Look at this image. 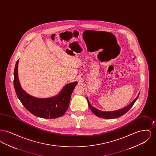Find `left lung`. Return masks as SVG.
<instances>
[{"mask_svg":"<svg viewBox=\"0 0 156 156\" xmlns=\"http://www.w3.org/2000/svg\"><path fill=\"white\" fill-rule=\"evenodd\" d=\"M139 96V94L138 95L137 97H136V98L129 105H128L127 106H126V107L122 109L113 112H103L99 111L95 108H94L93 106H92L90 104L88 98H87V101H88V104L89 108H90V111L93 112V113L94 115H95L96 116L99 117V118H105V119H115V118H119L120 116H122V115L125 114L126 112L132 107V106L135 103V102L136 101V100L137 99Z\"/></svg>","mask_w":156,"mask_h":156,"instance_id":"left-lung-1","label":"left lung"}]
</instances>
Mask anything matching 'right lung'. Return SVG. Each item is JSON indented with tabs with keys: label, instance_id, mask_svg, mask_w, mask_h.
<instances>
[{
	"label": "right lung",
	"instance_id": "right-lung-1",
	"mask_svg": "<svg viewBox=\"0 0 156 156\" xmlns=\"http://www.w3.org/2000/svg\"><path fill=\"white\" fill-rule=\"evenodd\" d=\"M17 61L14 71L13 83L16 95L25 108L33 115L45 119H54L62 116L67 111L71 94L76 85V82L66 85L56 97L40 99L30 96L23 90L18 78Z\"/></svg>",
	"mask_w": 156,
	"mask_h": 156
}]
</instances>
